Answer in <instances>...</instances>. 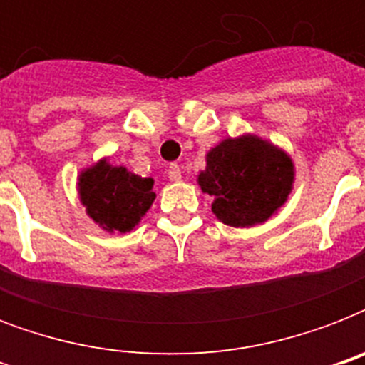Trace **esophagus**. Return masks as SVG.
Segmentation results:
<instances>
[{
  "mask_svg": "<svg viewBox=\"0 0 365 365\" xmlns=\"http://www.w3.org/2000/svg\"><path fill=\"white\" fill-rule=\"evenodd\" d=\"M168 178H170L172 182H180L182 180V168L178 165L168 166Z\"/></svg>",
  "mask_w": 365,
  "mask_h": 365,
  "instance_id": "34e87169",
  "label": "esophagus"
}]
</instances>
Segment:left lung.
<instances>
[{
  "mask_svg": "<svg viewBox=\"0 0 365 365\" xmlns=\"http://www.w3.org/2000/svg\"><path fill=\"white\" fill-rule=\"evenodd\" d=\"M294 182L288 155L255 136L223 140L206 155L200 189L214 195L212 212L233 227L263 223L286 202Z\"/></svg>",
  "mask_w": 365,
  "mask_h": 365,
  "instance_id": "obj_1",
  "label": "left lung"
}]
</instances>
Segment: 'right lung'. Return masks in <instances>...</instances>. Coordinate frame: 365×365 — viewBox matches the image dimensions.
Wrapping results in <instances>:
<instances>
[{"mask_svg": "<svg viewBox=\"0 0 365 365\" xmlns=\"http://www.w3.org/2000/svg\"><path fill=\"white\" fill-rule=\"evenodd\" d=\"M151 178L134 176L123 166L106 160L88 168L79 178L81 202L87 214L106 231H130L155 200Z\"/></svg>", "mask_w": 365, "mask_h": 365, "instance_id": "right-lung-1", "label": "right lung"}]
</instances>
